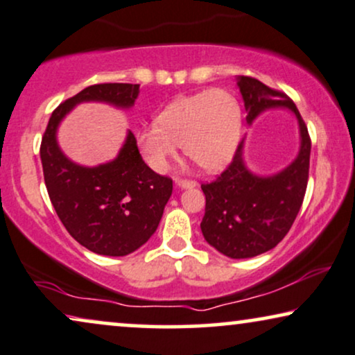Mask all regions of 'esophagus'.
<instances>
[{"mask_svg":"<svg viewBox=\"0 0 355 355\" xmlns=\"http://www.w3.org/2000/svg\"><path fill=\"white\" fill-rule=\"evenodd\" d=\"M175 185L180 188H195L196 182L187 180V178H175Z\"/></svg>","mask_w":355,"mask_h":355,"instance_id":"obj_1","label":"esophagus"}]
</instances>
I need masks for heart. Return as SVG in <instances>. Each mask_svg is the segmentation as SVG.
Wrapping results in <instances>:
<instances>
[{
	"instance_id": "heart-1",
	"label": "heart",
	"mask_w": 355,
	"mask_h": 355,
	"mask_svg": "<svg viewBox=\"0 0 355 355\" xmlns=\"http://www.w3.org/2000/svg\"><path fill=\"white\" fill-rule=\"evenodd\" d=\"M239 101L227 89L211 88L175 98L157 114L155 124L141 128L136 142L155 172H165L178 144L206 172L231 162L241 139Z\"/></svg>"
}]
</instances>
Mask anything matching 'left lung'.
I'll list each match as a JSON object with an SVG mask.
<instances>
[{"mask_svg":"<svg viewBox=\"0 0 355 355\" xmlns=\"http://www.w3.org/2000/svg\"><path fill=\"white\" fill-rule=\"evenodd\" d=\"M248 111V123L272 107H288L300 125V152L288 167L260 177L244 162V141L234 159L214 182L203 183L206 208L201 232L206 242L231 259H249L267 252L286 236L302 208L308 185L311 139L308 128L285 93L252 77H237Z\"/></svg>","mask_w":355,"mask_h":355,"instance_id":"left-lung-1","label":"left lung"}]
</instances>
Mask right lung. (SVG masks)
<instances>
[{"label":"right lung","instance_id":"obj_1","mask_svg":"<svg viewBox=\"0 0 355 355\" xmlns=\"http://www.w3.org/2000/svg\"><path fill=\"white\" fill-rule=\"evenodd\" d=\"M137 95L139 85H92L53 110L40 142L44 182L57 216L75 241L100 255H128L150 239L172 195V178L155 173L142 160L131 131L114 160L83 167L60 150L57 129L78 103L128 110Z\"/></svg>","mask_w":355,"mask_h":355}]
</instances>
